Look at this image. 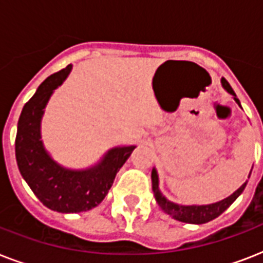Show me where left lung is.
I'll use <instances>...</instances> for the list:
<instances>
[{
  "label": "left lung",
  "instance_id": "8db88e82",
  "mask_svg": "<svg viewBox=\"0 0 263 263\" xmlns=\"http://www.w3.org/2000/svg\"><path fill=\"white\" fill-rule=\"evenodd\" d=\"M221 83H222L225 90L228 91V92H231V94L233 95L235 101L240 105L239 99L236 98L235 91L232 90L231 84L227 82V79L222 78V79H221ZM250 175H251V172H250ZM152 181L153 192H154V195H156L157 203L160 204V208L162 209L166 214H169V216H172L173 218H176V220L181 221V222H188V224H204V222H209V221L217 218V217L220 216V214H222V213L236 200V198L243 192V190L246 188V184H247L245 183L237 191L233 192L232 195L228 196V198H225V199L221 200V202H217V203L206 204V206H180V204L169 202V200L165 199V196H162V194H161L160 190H158V175H157L156 169H153Z\"/></svg>",
  "mask_w": 263,
  "mask_h": 263
}]
</instances>
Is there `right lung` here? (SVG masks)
Here are the masks:
<instances>
[{"label":"right lung","mask_w":263,"mask_h":263,"mask_svg":"<svg viewBox=\"0 0 263 263\" xmlns=\"http://www.w3.org/2000/svg\"><path fill=\"white\" fill-rule=\"evenodd\" d=\"M71 68L69 64L49 76L24 105L14 142L16 161L23 179L46 208L60 213L86 212L98 206L110 190L116 173L135 148H113L101 164L83 172L61 168L47 156L41 142V117L53 90L65 80Z\"/></svg>","instance_id":"right-lung-1"}]
</instances>
